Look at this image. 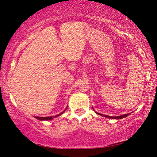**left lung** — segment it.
Segmentation results:
<instances>
[{"label": "left lung", "instance_id": "obj_1", "mask_svg": "<svg viewBox=\"0 0 157 157\" xmlns=\"http://www.w3.org/2000/svg\"><path fill=\"white\" fill-rule=\"evenodd\" d=\"M94 109V108H93ZM94 111H95V110L94 109ZM96 113H98V115H101V116H103V117H106V118H108V119H123V118H125L126 117H127L129 114H131V113H127V114H124V115H120V116H118V117H111V116H107V115H104V114H101V113H98L95 111Z\"/></svg>", "mask_w": 157, "mask_h": 157}]
</instances>
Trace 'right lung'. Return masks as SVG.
Segmentation results:
<instances>
[{"label": "right lung", "instance_id": "obj_1", "mask_svg": "<svg viewBox=\"0 0 157 157\" xmlns=\"http://www.w3.org/2000/svg\"><path fill=\"white\" fill-rule=\"evenodd\" d=\"M67 109V108H66ZM66 109L64 110L63 112H61V113H59V114L58 115H56V116H53V117H35L36 119H37L38 120H40V121H50V120H52L54 119V118H56L58 117H59V116H61L62 113H63L65 112V111L66 110Z\"/></svg>", "mask_w": 157, "mask_h": 157}]
</instances>
